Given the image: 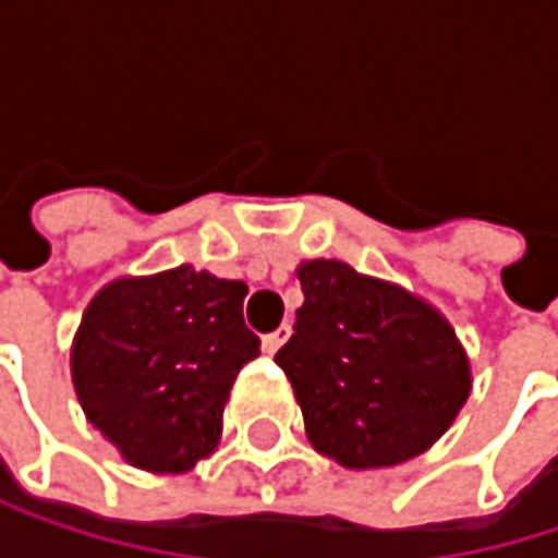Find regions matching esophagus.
<instances>
[{
	"mask_svg": "<svg viewBox=\"0 0 558 558\" xmlns=\"http://www.w3.org/2000/svg\"><path fill=\"white\" fill-rule=\"evenodd\" d=\"M290 339V326H280V329H275V332H268L265 339H262V349L268 352V355H275L280 345Z\"/></svg>",
	"mask_w": 558,
	"mask_h": 558,
	"instance_id": "1",
	"label": "esophagus"
}]
</instances>
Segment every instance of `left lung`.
I'll use <instances>...</instances> for the list:
<instances>
[{
	"mask_svg": "<svg viewBox=\"0 0 558 558\" xmlns=\"http://www.w3.org/2000/svg\"><path fill=\"white\" fill-rule=\"evenodd\" d=\"M303 306L275 355L316 452L345 469H388L426 452L472 390L449 319L388 280L336 258L296 268Z\"/></svg>",
	"mask_w": 558,
	"mask_h": 558,
	"instance_id": "left-lung-1",
	"label": "left lung"
}]
</instances>
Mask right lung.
Here are the masks:
<instances>
[{
	"label": "right lung",
	"instance_id": "1",
	"mask_svg": "<svg viewBox=\"0 0 558 558\" xmlns=\"http://www.w3.org/2000/svg\"><path fill=\"white\" fill-rule=\"evenodd\" d=\"M245 293L242 280L180 265L89 300L70 375L86 420L129 465L180 475L219 446L229 390L262 352Z\"/></svg>",
	"mask_w": 558,
	"mask_h": 558
}]
</instances>
